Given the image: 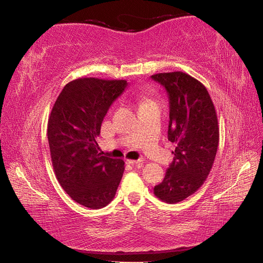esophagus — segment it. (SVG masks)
I'll use <instances>...</instances> for the list:
<instances>
[{
	"instance_id": "1",
	"label": "esophagus",
	"mask_w": 263,
	"mask_h": 263,
	"mask_svg": "<svg viewBox=\"0 0 263 263\" xmlns=\"http://www.w3.org/2000/svg\"><path fill=\"white\" fill-rule=\"evenodd\" d=\"M126 162H128V164L134 165V164H141V163H143V160L142 159H126Z\"/></svg>"
}]
</instances>
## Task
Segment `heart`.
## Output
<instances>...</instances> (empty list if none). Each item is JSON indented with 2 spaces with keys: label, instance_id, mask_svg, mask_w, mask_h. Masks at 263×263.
<instances>
[{
  "label": "heart",
  "instance_id": "b5f03b06",
  "mask_svg": "<svg viewBox=\"0 0 263 263\" xmlns=\"http://www.w3.org/2000/svg\"><path fill=\"white\" fill-rule=\"evenodd\" d=\"M147 101H151V100H146V101H145V103H147Z\"/></svg>",
  "mask_w": 263,
  "mask_h": 263
}]
</instances>
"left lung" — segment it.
Returning a JSON list of instances; mask_svg holds the SVG:
<instances>
[{
	"label": "left lung",
	"instance_id": "8db88e82",
	"mask_svg": "<svg viewBox=\"0 0 263 263\" xmlns=\"http://www.w3.org/2000/svg\"><path fill=\"white\" fill-rule=\"evenodd\" d=\"M151 78L168 94V140L176 144L173 163L154 194L175 204L196 192L211 172L218 146L217 116L205 86L189 74L177 71Z\"/></svg>",
	"mask_w": 263,
	"mask_h": 263
}]
</instances>
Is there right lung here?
<instances>
[{"label":"right lung","mask_w":263,"mask_h":263,"mask_svg":"<svg viewBox=\"0 0 263 263\" xmlns=\"http://www.w3.org/2000/svg\"><path fill=\"white\" fill-rule=\"evenodd\" d=\"M126 87L124 80L82 78L67 83L48 121L50 155L58 181L69 196L89 209H101L116 196L124 172L96 138L109 107Z\"/></svg>","instance_id":"1"}]
</instances>
